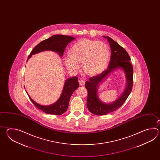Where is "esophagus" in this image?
I'll return each mask as SVG.
<instances>
[{
    "label": "esophagus",
    "instance_id": "obj_1",
    "mask_svg": "<svg viewBox=\"0 0 160 160\" xmlns=\"http://www.w3.org/2000/svg\"><path fill=\"white\" fill-rule=\"evenodd\" d=\"M79 85H81V86H83V85H85V81H83L82 79H79Z\"/></svg>",
    "mask_w": 160,
    "mask_h": 160
}]
</instances>
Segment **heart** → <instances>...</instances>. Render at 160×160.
<instances>
[{
    "label": "heart",
    "instance_id": "b5f03b06",
    "mask_svg": "<svg viewBox=\"0 0 160 160\" xmlns=\"http://www.w3.org/2000/svg\"><path fill=\"white\" fill-rule=\"evenodd\" d=\"M69 54L63 59L66 68L75 72L79 68L78 63H81L84 72L91 77L103 72L110 58V51L105 42L90 39L76 42L70 48Z\"/></svg>",
    "mask_w": 160,
    "mask_h": 160
}]
</instances>
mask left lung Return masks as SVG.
Returning a JSON list of instances; mask_svg holds the SVG:
<instances>
[{
  "instance_id": "obj_1",
  "label": "left lung",
  "mask_w": 160,
  "mask_h": 160,
  "mask_svg": "<svg viewBox=\"0 0 160 160\" xmlns=\"http://www.w3.org/2000/svg\"><path fill=\"white\" fill-rule=\"evenodd\" d=\"M110 43L111 48V58L108 68L100 74L89 79L85 83L87 89V107L93 114L97 116L106 115L119 109L129 97L133 87V68L130 62V58L127 51L118 43L109 37L103 36ZM118 68L122 69L126 77L127 85L122 95L115 102L111 103L102 102L98 98V88L99 85L107 78L109 74Z\"/></svg>"
}]
</instances>
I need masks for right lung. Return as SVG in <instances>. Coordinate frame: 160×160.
Listing matches in <instances>:
<instances>
[{"instance_id": "add662e5", "label": "right lung", "mask_w": 160, "mask_h": 160, "mask_svg": "<svg viewBox=\"0 0 160 160\" xmlns=\"http://www.w3.org/2000/svg\"><path fill=\"white\" fill-rule=\"evenodd\" d=\"M75 38L68 35H55L50 38L42 41L37 45L31 52L28 56V60L31 57L32 55L37 54L42 51H51L57 52L59 56L62 57L67 45ZM79 83L78 78L73 77L72 78L67 79L65 82L64 86L61 95L58 101L50 105H42L36 102L28 95L31 101L34 103V105L39 109L46 114L54 115H61L67 110L68 108L69 101L73 92L78 88Z\"/></svg>"}]
</instances>
